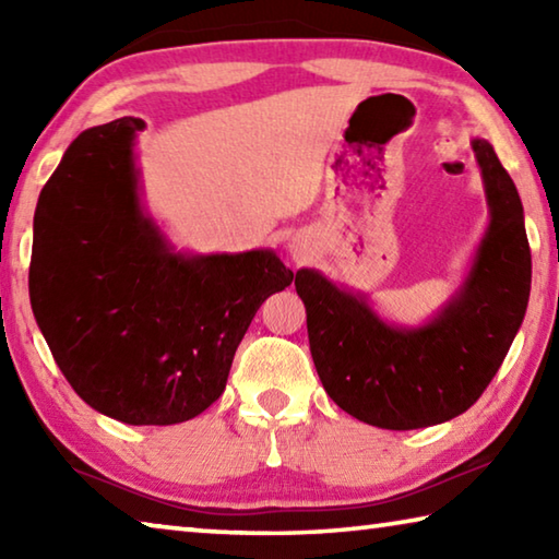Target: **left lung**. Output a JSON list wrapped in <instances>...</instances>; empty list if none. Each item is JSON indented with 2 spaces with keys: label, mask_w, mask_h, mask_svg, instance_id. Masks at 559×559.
<instances>
[{
  "label": "left lung",
  "mask_w": 559,
  "mask_h": 559,
  "mask_svg": "<svg viewBox=\"0 0 559 559\" xmlns=\"http://www.w3.org/2000/svg\"><path fill=\"white\" fill-rule=\"evenodd\" d=\"M490 224L468 278L421 328H396L362 296L313 269L296 273L308 340L325 392L340 409L380 429L449 421L473 406L503 365L530 298V243L513 179L488 140H473Z\"/></svg>",
  "instance_id": "left-lung-1"
}]
</instances>
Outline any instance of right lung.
I'll list each match as a JSON object with an SVG mask.
<instances>
[{
	"label": "right lung",
	"mask_w": 559,
	"mask_h": 559,
	"mask_svg": "<svg viewBox=\"0 0 559 559\" xmlns=\"http://www.w3.org/2000/svg\"><path fill=\"white\" fill-rule=\"evenodd\" d=\"M143 128L118 118L66 150L36 204L29 293L83 402L132 427H167L219 400L253 316L293 271L269 249H169L140 206L132 145Z\"/></svg>",
	"instance_id": "1"
}]
</instances>
